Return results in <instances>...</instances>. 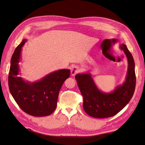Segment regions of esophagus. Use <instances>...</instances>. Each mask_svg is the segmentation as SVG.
I'll return each instance as SVG.
<instances>
[{
	"mask_svg": "<svg viewBox=\"0 0 145 145\" xmlns=\"http://www.w3.org/2000/svg\"><path fill=\"white\" fill-rule=\"evenodd\" d=\"M78 71V68L77 67H72L71 69V74L72 76H74L76 75Z\"/></svg>",
	"mask_w": 145,
	"mask_h": 145,
	"instance_id": "1",
	"label": "esophagus"
}]
</instances>
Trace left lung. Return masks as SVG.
<instances>
[{
    "mask_svg": "<svg viewBox=\"0 0 145 145\" xmlns=\"http://www.w3.org/2000/svg\"><path fill=\"white\" fill-rule=\"evenodd\" d=\"M119 47L128 59V71L124 82L112 91L105 93L100 90L89 72L77 74L75 76L83 97V109L89 116L103 118L115 116L133 97L136 83L134 60L125 44L122 43Z\"/></svg>",
    "mask_w": 145,
    "mask_h": 145,
    "instance_id": "left-lung-1",
    "label": "left lung"
}]
</instances>
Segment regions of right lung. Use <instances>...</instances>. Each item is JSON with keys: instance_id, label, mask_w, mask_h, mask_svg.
<instances>
[{"instance_id": "right-lung-1", "label": "right lung", "mask_w": 145, "mask_h": 145, "mask_svg": "<svg viewBox=\"0 0 145 145\" xmlns=\"http://www.w3.org/2000/svg\"><path fill=\"white\" fill-rule=\"evenodd\" d=\"M24 39L13 53L8 76L10 93L22 111L35 117L49 116L57 106L58 96L64 82L70 76V70L62 69L47 74L40 80L31 82L19 76Z\"/></svg>"}]
</instances>
